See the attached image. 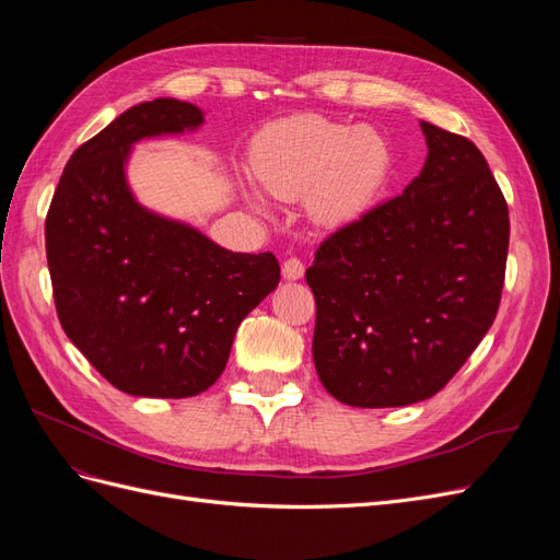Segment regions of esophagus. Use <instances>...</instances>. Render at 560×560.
I'll use <instances>...</instances> for the list:
<instances>
[{
	"instance_id": "esophagus-1",
	"label": "esophagus",
	"mask_w": 560,
	"mask_h": 560,
	"mask_svg": "<svg viewBox=\"0 0 560 560\" xmlns=\"http://www.w3.org/2000/svg\"><path fill=\"white\" fill-rule=\"evenodd\" d=\"M303 273H306V266H303V261H299L296 257H290L282 264L284 280H301Z\"/></svg>"
}]
</instances>
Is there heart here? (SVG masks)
<instances>
[{
  "label": "heart",
  "mask_w": 560,
  "mask_h": 560,
  "mask_svg": "<svg viewBox=\"0 0 560 560\" xmlns=\"http://www.w3.org/2000/svg\"><path fill=\"white\" fill-rule=\"evenodd\" d=\"M252 167L270 196H308L317 224L348 226L381 200L393 173V149L371 126L350 128L303 114L259 135Z\"/></svg>",
  "instance_id": "heart-1"
}]
</instances>
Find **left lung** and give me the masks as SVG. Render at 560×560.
Returning a JSON list of instances; mask_svg holds the SVG:
<instances>
[{
	"mask_svg": "<svg viewBox=\"0 0 560 560\" xmlns=\"http://www.w3.org/2000/svg\"><path fill=\"white\" fill-rule=\"evenodd\" d=\"M428 159L401 196L331 233L306 282L313 360L327 393L360 409L436 395L493 325L510 210L481 151L420 121Z\"/></svg>",
	"mask_w": 560,
	"mask_h": 560,
	"instance_id": "left-lung-1",
	"label": "left lung"
}]
</instances>
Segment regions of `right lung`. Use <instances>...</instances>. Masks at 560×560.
<instances>
[{
    "label": "right lung",
    "mask_w": 560,
    "mask_h": 560,
    "mask_svg": "<svg viewBox=\"0 0 560 560\" xmlns=\"http://www.w3.org/2000/svg\"><path fill=\"white\" fill-rule=\"evenodd\" d=\"M202 109L156 97L126 109L67 161L46 214V259L67 338L114 387L182 399L208 389L241 322L276 290L270 252L212 243L144 208L128 184L140 140L198 130Z\"/></svg>",
    "instance_id": "obj_1"
}]
</instances>
